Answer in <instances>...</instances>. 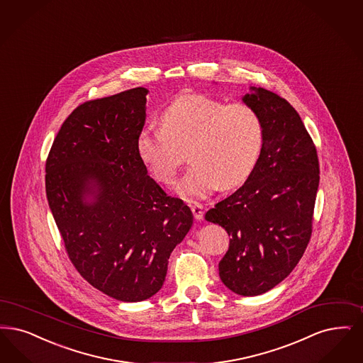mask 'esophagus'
I'll use <instances>...</instances> for the list:
<instances>
[{"instance_id": "obj_1", "label": "esophagus", "mask_w": 363, "mask_h": 363, "mask_svg": "<svg viewBox=\"0 0 363 363\" xmlns=\"http://www.w3.org/2000/svg\"><path fill=\"white\" fill-rule=\"evenodd\" d=\"M191 212H193V216L196 220H201L203 218V206L200 203H189Z\"/></svg>"}]
</instances>
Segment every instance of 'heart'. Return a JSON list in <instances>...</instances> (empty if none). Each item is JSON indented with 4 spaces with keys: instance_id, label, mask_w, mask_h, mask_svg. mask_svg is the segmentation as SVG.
<instances>
[{
    "instance_id": "1",
    "label": "heart",
    "mask_w": 363,
    "mask_h": 363,
    "mask_svg": "<svg viewBox=\"0 0 363 363\" xmlns=\"http://www.w3.org/2000/svg\"><path fill=\"white\" fill-rule=\"evenodd\" d=\"M160 127L139 132V158L162 184H172L189 151L193 163L177 182L185 200L245 182L261 155V116L243 102L225 104L201 94L181 96L160 115Z\"/></svg>"
}]
</instances>
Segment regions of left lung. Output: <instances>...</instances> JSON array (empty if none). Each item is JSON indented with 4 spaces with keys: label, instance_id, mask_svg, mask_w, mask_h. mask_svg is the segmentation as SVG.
<instances>
[{
    "label": "left lung",
    "instance_id": "8db88e82",
    "mask_svg": "<svg viewBox=\"0 0 363 363\" xmlns=\"http://www.w3.org/2000/svg\"><path fill=\"white\" fill-rule=\"evenodd\" d=\"M250 90L242 101L261 116L259 160L240 188L205 213L231 236L218 274L240 296L273 289L301 259L320 179L316 147L297 111L270 90Z\"/></svg>",
    "mask_w": 363,
    "mask_h": 363
}]
</instances>
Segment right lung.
Masks as SVG:
<instances>
[{"label": "right lung", "instance_id": "add662e5", "mask_svg": "<svg viewBox=\"0 0 363 363\" xmlns=\"http://www.w3.org/2000/svg\"><path fill=\"white\" fill-rule=\"evenodd\" d=\"M145 87L84 102L45 163V193L70 261L96 289L125 303L160 291L193 215L147 174L136 139Z\"/></svg>", "mask_w": 363, "mask_h": 363}]
</instances>
